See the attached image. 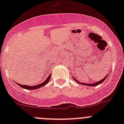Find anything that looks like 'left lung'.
Wrapping results in <instances>:
<instances>
[{
	"label": "left lung",
	"instance_id": "obj_1",
	"mask_svg": "<svg viewBox=\"0 0 124 124\" xmlns=\"http://www.w3.org/2000/svg\"><path fill=\"white\" fill-rule=\"evenodd\" d=\"M108 74H107V76H106V77H104V78H102V80H101L98 81V82H95V83H92V84H88V83H82V82H78V81L77 80H76V78H75L74 77H72V78H73V79L74 80L76 81V82H77V83H78V84L88 86H96L98 85L101 84V83H102V82H103L105 80H106V78H107V76H108Z\"/></svg>",
	"mask_w": 124,
	"mask_h": 124
}]
</instances>
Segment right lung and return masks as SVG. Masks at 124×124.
<instances>
[{
	"label": "right lung",
	"mask_w": 124,
	"mask_h": 124,
	"mask_svg": "<svg viewBox=\"0 0 124 124\" xmlns=\"http://www.w3.org/2000/svg\"><path fill=\"white\" fill-rule=\"evenodd\" d=\"M51 77V74L49 75V76H48V77L47 78V79L46 80L44 81V82H42V83H41V84H39V85H37L36 86H28V85H20V84H18V83H17V85H18V86H20L21 87H22V88H24L25 89H27V90H34V89H38V88H40V87H42V86H46V85L47 84V83H48V82H49L50 80V78Z\"/></svg>",
	"instance_id": "right-lung-1"
}]
</instances>
